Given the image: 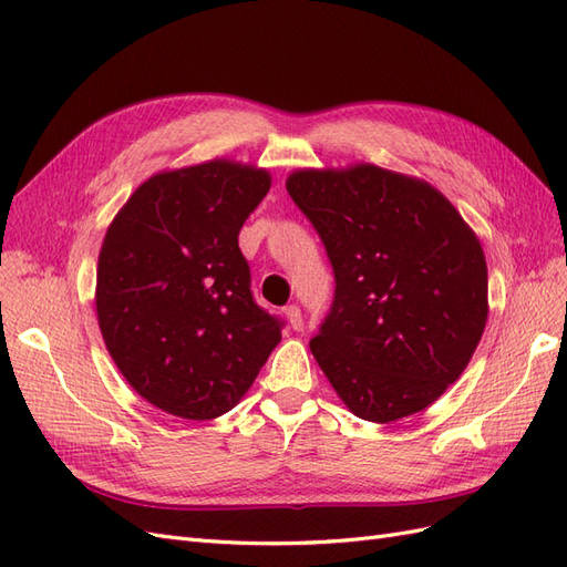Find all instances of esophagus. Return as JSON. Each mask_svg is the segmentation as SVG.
Returning a JSON list of instances; mask_svg holds the SVG:
<instances>
[{
  "label": "esophagus",
  "mask_w": 567,
  "mask_h": 567,
  "mask_svg": "<svg viewBox=\"0 0 567 567\" xmlns=\"http://www.w3.org/2000/svg\"><path fill=\"white\" fill-rule=\"evenodd\" d=\"M286 319H288L290 329H293V331H300V329H302V312H300L298 305L286 307Z\"/></svg>",
  "instance_id": "esophagus-1"
}]
</instances>
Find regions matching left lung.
Here are the masks:
<instances>
[{
  "label": "left lung",
  "instance_id": "8db88e82",
  "mask_svg": "<svg viewBox=\"0 0 567 567\" xmlns=\"http://www.w3.org/2000/svg\"><path fill=\"white\" fill-rule=\"evenodd\" d=\"M286 188L333 267V302L310 350L338 398L373 423L431 406L485 331L477 236L437 188L369 163L296 169Z\"/></svg>",
  "mask_w": 567,
  "mask_h": 567
}]
</instances>
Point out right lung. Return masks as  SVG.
I'll return each mask as SVG.
<instances>
[{
    "instance_id": "1",
    "label": "right lung",
    "mask_w": 567,
    "mask_h": 567,
    "mask_svg": "<svg viewBox=\"0 0 567 567\" xmlns=\"http://www.w3.org/2000/svg\"><path fill=\"white\" fill-rule=\"evenodd\" d=\"M267 169L208 161L146 179L99 252L96 317L125 381L167 414L208 421L238 404L284 321L252 300L238 248Z\"/></svg>"
}]
</instances>
